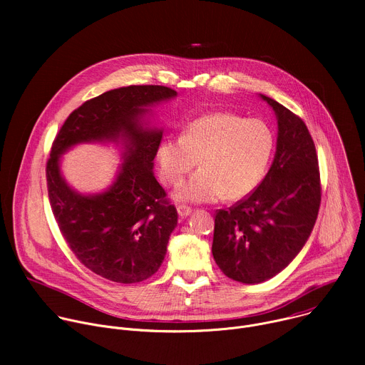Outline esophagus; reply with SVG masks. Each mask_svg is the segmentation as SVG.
I'll return each instance as SVG.
<instances>
[{
	"label": "esophagus",
	"instance_id": "1",
	"mask_svg": "<svg viewBox=\"0 0 365 365\" xmlns=\"http://www.w3.org/2000/svg\"><path fill=\"white\" fill-rule=\"evenodd\" d=\"M190 212H192V207H190V206H187V205H179V206H178V214H179V217L186 218V217L190 215Z\"/></svg>",
	"mask_w": 365,
	"mask_h": 365
}]
</instances>
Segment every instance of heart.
<instances>
[{
    "mask_svg": "<svg viewBox=\"0 0 365 365\" xmlns=\"http://www.w3.org/2000/svg\"><path fill=\"white\" fill-rule=\"evenodd\" d=\"M274 144L273 130L263 120L231 113L205 115L187 124L182 137H169L159 144L160 178L168 185H178L199 159L202 168L178 187L176 197L237 200L263 182Z\"/></svg>",
    "mask_w": 365,
    "mask_h": 365,
    "instance_id": "obj_1",
    "label": "heart"
}]
</instances>
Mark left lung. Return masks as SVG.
<instances>
[{"mask_svg":"<svg viewBox=\"0 0 365 365\" xmlns=\"http://www.w3.org/2000/svg\"><path fill=\"white\" fill-rule=\"evenodd\" d=\"M262 96L279 124L273 165L247 197L215 215L212 254L225 276L245 284L272 279L299 254L318 218L321 175L303 120Z\"/></svg>","mask_w":365,"mask_h":365,"instance_id":"obj_1","label":"left lung"}]
</instances>
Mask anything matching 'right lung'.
I'll use <instances>...</instances> for the list:
<instances>
[{"instance_id":"obj_1","label":"right lung","mask_w":365,"mask_h":365,"mask_svg":"<svg viewBox=\"0 0 365 365\" xmlns=\"http://www.w3.org/2000/svg\"><path fill=\"white\" fill-rule=\"evenodd\" d=\"M162 85H131L83 102L59 130L46 165L47 192L59 230L79 262L115 283H138L162 266L178 211L153 175L163 133L144 128L147 107L176 96ZM125 141V162L103 194L81 195L60 175V155L89 140Z\"/></svg>"}]
</instances>
